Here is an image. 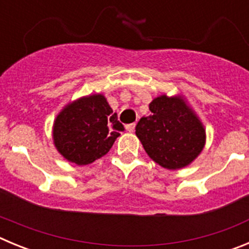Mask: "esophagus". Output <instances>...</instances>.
<instances>
[{"label": "esophagus", "mask_w": 249, "mask_h": 249, "mask_svg": "<svg viewBox=\"0 0 249 249\" xmlns=\"http://www.w3.org/2000/svg\"><path fill=\"white\" fill-rule=\"evenodd\" d=\"M135 128H136V123H131V124H127L126 126V129L129 132V133H132V132L135 131Z\"/></svg>", "instance_id": "1"}]
</instances>
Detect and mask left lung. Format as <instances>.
Here are the masks:
<instances>
[{
	"label": "left lung",
	"instance_id": "1",
	"mask_svg": "<svg viewBox=\"0 0 249 249\" xmlns=\"http://www.w3.org/2000/svg\"><path fill=\"white\" fill-rule=\"evenodd\" d=\"M151 114L136 126V136L152 160L167 169L190 166L206 144V128L183 94H160Z\"/></svg>",
	"mask_w": 249,
	"mask_h": 249
}]
</instances>
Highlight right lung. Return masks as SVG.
Returning a JSON list of instances; mask_svg holds the SVG:
<instances>
[{"instance_id": "add662e5", "label": "right lung", "mask_w": 249, "mask_h": 249, "mask_svg": "<svg viewBox=\"0 0 249 249\" xmlns=\"http://www.w3.org/2000/svg\"><path fill=\"white\" fill-rule=\"evenodd\" d=\"M124 131L102 93L71 101L58 112L52 127L53 144L65 160L86 166L108 153Z\"/></svg>"}]
</instances>
